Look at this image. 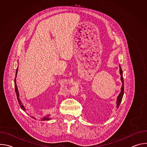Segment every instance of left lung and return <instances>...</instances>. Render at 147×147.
<instances>
[{
  "label": "left lung",
  "mask_w": 147,
  "mask_h": 147,
  "mask_svg": "<svg viewBox=\"0 0 147 147\" xmlns=\"http://www.w3.org/2000/svg\"><path fill=\"white\" fill-rule=\"evenodd\" d=\"M119 68H120V79H121V82H122V86H121V91L119 94V95H118L117 98V100H116V105H117V108H119L120 104V102L122 100V98H123V94H124V81H123V71L121 70V68L120 67V66L119 65Z\"/></svg>",
  "instance_id": "1"
}]
</instances>
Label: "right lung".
I'll return each instance as SVG.
<instances>
[{
	"label": "right lung",
	"mask_w": 147,
	"mask_h": 147,
	"mask_svg": "<svg viewBox=\"0 0 147 147\" xmlns=\"http://www.w3.org/2000/svg\"><path fill=\"white\" fill-rule=\"evenodd\" d=\"M17 70H18V67L17 69V70H16V76H17ZM14 87H15V91H16V96H17V100H18V103L20 105V107L22 108V109L23 110V111H26V108L24 107L23 105H22V101H21L19 99V94H18V89H17V85H16V78L14 79ZM49 115H47V116L45 117H44V118L42 119V120L43 121L44 120H51V118L49 117Z\"/></svg>",
	"instance_id": "right-lung-1"
}]
</instances>
